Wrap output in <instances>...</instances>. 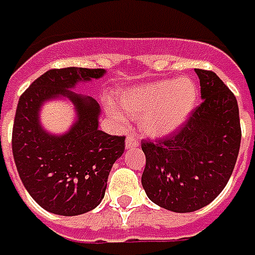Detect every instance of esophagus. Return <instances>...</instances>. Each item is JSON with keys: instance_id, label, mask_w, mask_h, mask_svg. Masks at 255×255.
<instances>
[{"instance_id": "esophagus-1", "label": "esophagus", "mask_w": 255, "mask_h": 255, "mask_svg": "<svg viewBox=\"0 0 255 255\" xmlns=\"http://www.w3.org/2000/svg\"><path fill=\"white\" fill-rule=\"evenodd\" d=\"M125 147L126 149H131V148H136L138 147V141L136 140V137L134 136H128L126 137V141H125Z\"/></svg>"}]
</instances>
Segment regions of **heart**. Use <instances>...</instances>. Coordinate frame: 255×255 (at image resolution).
I'll return each instance as SVG.
<instances>
[{"label": "heart", "instance_id": "heart-1", "mask_svg": "<svg viewBox=\"0 0 255 255\" xmlns=\"http://www.w3.org/2000/svg\"><path fill=\"white\" fill-rule=\"evenodd\" d=\"M119 102L126 117L140 119L145 134L159 138L188 121L198 103V86L187 77L156 81L124 90Z\"/></svg>", "mask_w": 255, "mask_h": 255}]
</instances>
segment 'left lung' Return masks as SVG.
Returning <instances> with one entry per match:
<instances>
[{"label":"left lung","instance_id":"left-lung-1","mask_svg":"<svg viewBox=\"0 0 255 255\" xmlns=\"http://www.w3.org/2000/svg\"><path fill=\"white\" fill-rule=\"evenodd\" d=\"M202 104L180 130L141 141L142 188L155 205L174 213L199 210L217 198L234 171L240 148L239 107L217 74L195 70Z\"/></svg>","mask_w":255,"mask_h":255}]
</instances>
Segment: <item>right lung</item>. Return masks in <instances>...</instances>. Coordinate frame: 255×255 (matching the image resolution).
<instances>
[{
	"label": "right lung",
	"instance_id": "right-lung-1",
	"mask_svg": "<svg viewBox=\"0 0 255 255\" xmlns=\"http://www.w3.org/2000/svg\"><path fill=\"white\" fill-rule=\"evenodd\" d=\"M104 75V68L49 70L19 99L12 131L16 169L30 196L49 213L70 217L97 207L111 167L125 151V137L99 130V103L74 92ZM61 98L73 104L76 121L66 133L55 135L42 126L39 113Z\"/></svg>",
	"mask_w": 255,
	"mask_h": 255
}]
</instances>
